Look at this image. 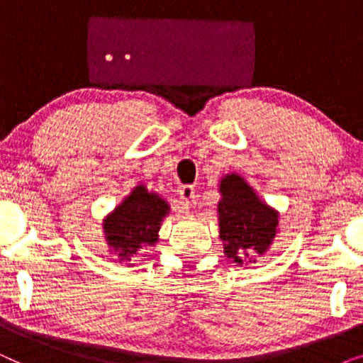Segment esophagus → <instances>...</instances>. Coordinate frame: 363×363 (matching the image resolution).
I'll return each instance as SVG.
<instances>
[{
  "label": "esophagus",
  "mask_w": 363,
  "mask_h": 363,
  "mask_svg": "<svg viewBox=\"0 0 363 363\" xmlns=\"http://www.w3.org/2000/svg\"><path fill=\"white\" fill-rule=\"evenodd\" d=\"M195 188L193 186H183L180 190V200L186 208H191L195 205Z\"/></svg>",
  "instance_id": "obj_1"
}]
</instances>
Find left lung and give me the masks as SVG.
Instances as JSON below:
<instances>
[{
  "label": "left lung",
  "mask_w": 363,
  "mask_h": 363,
  "mask_svg": "<svg viewBox=\"0 0 363 363\" xmlns=\"http://www.w3.org/2000/svg\"><path fill=\"white\" fill-rule=\"evenodd\" d=\"M220 193L218 226L226 257L240 266L256 262V255H264L279 231V211L238 173L221 178Z\"/></svg>",
  "instance_id": "obj_1"
}]
</instances>
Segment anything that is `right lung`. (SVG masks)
<instances>
[{
	"instance_id": "add662e5",
	"label": "right lung",
	"mask_w": 363,
	"mask_h": 363,
	"mask_svg": "<svg viewBox=\"0 0 363 363\" xmlns=\"http://www.w3.org/2000/svg\"><path fill=\"white\" fill-rule=\"evenodd\" d=\"M168 213L170 205L155 191L140 183L123 198L118 206L104 218L102 230L108 246V252H113L121 262H128L138 251L155 246L162 221Z\"/></svg>"
}]
</instances>
